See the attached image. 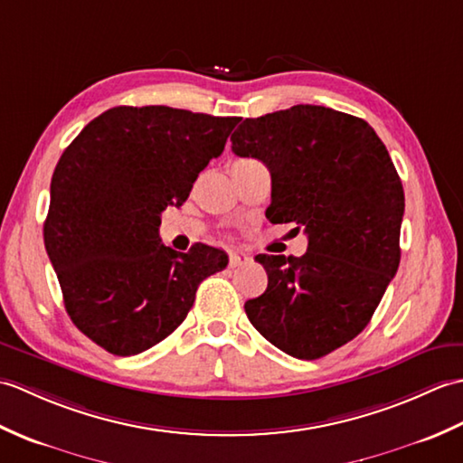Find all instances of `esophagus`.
<instances>
[{"mask_svg": "<svg viewBox=\"0 0 463 463\" xmlns=\"http://www.w3.org/2000/svg\"><path fill=\"white\" fill-rule=\"evenodd\" d=\"M249 260H250V257H249V254H244V252H231L229 254V267L231 269L241 267V264L249 262Z\"/></svg>", "mask_w": 463, "mask_h": 463, "instance_id": "34e87169", "label": "esophagus"}]
</instances>
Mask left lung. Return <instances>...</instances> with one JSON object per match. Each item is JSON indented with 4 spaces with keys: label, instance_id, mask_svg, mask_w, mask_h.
<instances>
[{
    "label": "left lung",
    "instance_id": "8db88e82",
    "mask_svg": "<svg viewBox=\"0 0 463 463\" xmlns=\"http://www.w3.org/2000/svg\"><path fill=\"white\" fill-rule=\"evenodd\" d=\"M232 153L269 166L270 222H297L302 257L259 254L269 287L247 300L250 324L300 360L356 338L400 264L404 189L386 146L358 117L320 105L244 119Z\"/></svg>",
    "mask_w": 463,
    "mask_h": 463
}]
</instances>
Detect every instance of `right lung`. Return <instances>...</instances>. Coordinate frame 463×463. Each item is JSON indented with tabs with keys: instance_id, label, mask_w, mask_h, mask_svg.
Returning <instances> with one entry per match:
<instances>
[{
	"instance_id": "1",
	"label": "right lung",
	"mask_w": 463,
	"mask_h": 463,
	"mask_svg": "<svg viewBox=\"0 0 463 463\" xmlns=\"http://www.w3.org/2000/svg\"><path fill=\"white\" fill-rule=\"evenodd\" d=\"M241 117L165 105L113 107L63 151L43 224L69 318L115 356H135L179 328L199 284L229 257L209 244L176 252L161 213L181 206Z\"/></svg>"
}]
</instances>
